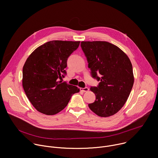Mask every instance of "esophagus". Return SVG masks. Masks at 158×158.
<instances>
[{
    "label": "esophagus",
    "mask_w": 158,
    "mask_h": 158,
    "mask_svg": "<svg viewBox=\"0 0 158 158\" xmlns=\"http://www.w3.org/2000/svg\"><path fill=\"white\" fill-rule=\"evenodd\" d=\"M80 90L82 92H87L89 91V88L88 87H84V88L81 87V88H80Z\"/></svg>",
    "instance_id": "esophagus-1"
}]
</instances>
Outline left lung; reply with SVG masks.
Instances as JSON below:
<instances>
[{
	"instance_id": "1",
	"label": "left lung",
	"mask_w": 158,
	"mask_h": 158,
	"mask_svg": "<svg viewBox=\"0 0 158 158\" xmlns=\"http://www.w3.org/2000/svg\"><path fill=\"white\" fill-rule=\"evenodd\" d=\"M81 46L92 77L100 81L98 87L90 88L96 101L89 104V107L100 117L114 115L126 103L133 86L131 60L121 49L108 42L82 41Z\"/></svg>"
}]
</instances>
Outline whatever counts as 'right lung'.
<instances>
[{
	"label": "right lung",
	"instance_id": "right-lung-1",
	"mask_svg": "<svg viewBox=\"0 0 158 158\" xmlns=\"http://www.w3.org/2000/svg\"><path fill=\"white\" fill-rule=\"evenodd\" d=\"M80 41L52 40L35 49L27 59L22 70L25 93L39 112L54 115L64 109L73 94L74 85L59 81L66 74L67 60Z\"/></svg>",
	"mask_w": 158,
	"mask_h": 158
}]
</instances>
